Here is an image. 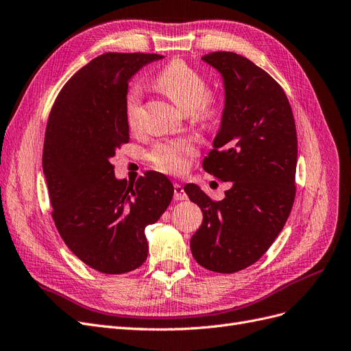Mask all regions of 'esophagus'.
<instances>
[{"instance_id": "1", "label": "esophagus", "mask_w": 351, "mask_h": 351, "mask_svg": "<svg viewBox=\"0 0 351 351\" xmlns=\"http://www.w3.org/2000/svg\"><path fill=\"white\" fill-rule=\"evenodd\" d=\"M186 198H188V195H186V192L184 191V188L180 186L179 184H175L173 185V199L175 201H184Z\"/></svg>"}]
</instances>
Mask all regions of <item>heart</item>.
<instances>
[{
	"label": "heart",
	"mask_w": 351,
	"mask_h": 351,
	"mask_svg": "<svg viewBox=\"0 0 351 351\" xmlns=\"http://www.w3.org/2000/svg\"><path fill=\"white\" fill-rule=\"evenodd\" d=\"M154 84L163 94L171 98L184 112L202 127L214 125L223 114V102L211 93L205 76L189 63L173 59L156 75ZM141 90L132 86L125 94L124 110L127 124L136 128L140 117ZM198 153L195 141L180 137L156 143L147 152L149 162L166 173H182L189 167Z\"/></svg>",
	"instance_id": "obj_1"
}]
</instances>
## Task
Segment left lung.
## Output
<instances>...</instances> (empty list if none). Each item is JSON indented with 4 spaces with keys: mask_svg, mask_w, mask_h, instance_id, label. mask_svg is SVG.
Returning <instances> with one entry per match:
<instances>
[{
    "mask_svg": "<svg viewBox=\"0 0 351 351\" xmlns=\"http://www.w3.org/2000/svg\"><path fill=\"white\" fill-rule=\"evenodd\" d=\"M202 60L223 75L226 88L221 127L202 167L232 186L223 201L193 184L184 188L204 215L191 252L205 269L236 274L269 250L291 214L296 128L287 94L266 71L234 51Z\"/></svg>",
    "mask_w": 351,
    "mask_h": 351,
    "instance_id": "8db88e82",
    "label": "left lung"
}]
</instances>
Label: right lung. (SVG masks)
<instances>
[{"label": "right lung", "instance_id": "add662e5", "mask_svg": "<svg viewBox=\"0 0 351 351\" xmlns=\"http://www.w3.org/2000/svg\"><path fill=\"white\" fill-rule=\"evenodd\" d=\"M156 53H104L63 85L49 114L43 172L51 218L64 244L101 274L121 275L147 258L145 228L173 197L165 175L134 184L114 176L115 150L130 140L124 101L128 81Z\"/></svg>", "mask_w": 351, "mask_h": 351}]
</instances>
